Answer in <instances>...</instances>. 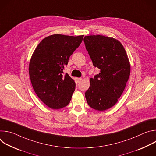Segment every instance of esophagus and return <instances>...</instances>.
<instances>
[{
    "mask_svg": "<svg viewBox=\"0 0 156 156\" xmlns=\"http://www.w3.org/2000/svg\"><path fill=\"white\" fill-rule=\"evenodd\" d=\"M76 80H77V82H78V83H80V82H81V81L82 80V78H78L76 79Z\"/></svg>",
    "mask_w": 156,
    "mask_h": 156,
    "instance_id": "34e87169",
    "label": "esophagus"
}]
</instances>
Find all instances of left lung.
<instances>
[{
  "label": "left lung",
  "instance_id": "8db88e82",
  "mask_svg": "<svg viewBox=\"0 0 156 156\" xmlns=\"http://www.w3.org/2000/svg\"><path fill=\"white\" fill-rule=\"evenodd\" d=\"M84 42L93 65L100 69L90 80L86 101L91 108L104 111L112 107L122 94L130 75L129 61L122 43L114 37L86 36Z\"/></svg>",
  "mask_w": 156,
  "mask_h": 156
}]
</instances>
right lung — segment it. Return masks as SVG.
<instances>
[{"label": "right lung", "instance_id": "obj_1", "mask_svg": "<svg viewBox=\"0 0 156 156\" xmlns=\"http://www.w3.org/2000/svg\"><path fill=\"white\" fill-rule=\"evenodd\" d=\"M83 36H49L39 42L32 54L29 63L31 84L38 98L51 108H62L72 99L75 82L68 73H62Z\"/></svg>", "mask_w": 156, "mask_h": 156}]
</instances>
